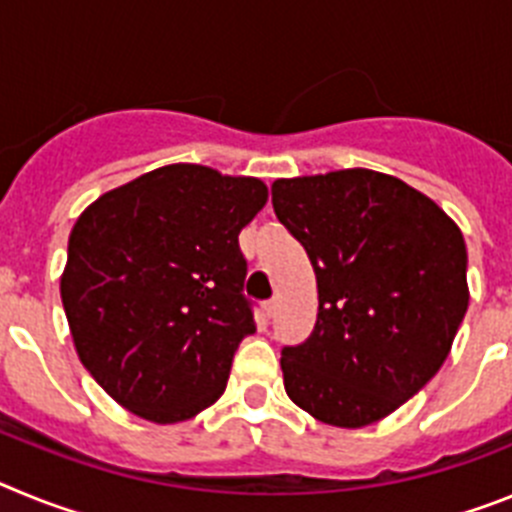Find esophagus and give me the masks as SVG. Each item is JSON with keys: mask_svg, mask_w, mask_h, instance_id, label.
Returning <instances> with one entry per match:
<instances>
[{"mask_svg": "<svg viewBox=\"0 0 512 512\" xmlns=\"http://www.w3.org/2000/svg\"><path fill=\"white\" fill-rule=\"evenodd\" d=\"M274 312H277V300H266L264 302V315H266V318H274Z\"/></svg>", "mask_w": 512, "mask_h": 512, "instance_id": "esophagus-1", "label": "esophagus"}]
</instances>
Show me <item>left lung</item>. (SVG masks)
Wrapping results in <instances>:
<instances>
[{"mask_svg": "<svg viewBox=\"0 0 512 512\" xmlns=\"http://www.w3.org/2000/svg\"><path fill=\"white\" fill-rule=\"evenodd\" d=\"M271 205L318 277L310 338L282 348L284 390L312 418L361 428L436 377L469 305L464 235L390 174L277 179Z\"/></svg>", "mask_w": 512, "mask_h": 512, "instance_id": "1", "label": "left lung"}]
</instances>
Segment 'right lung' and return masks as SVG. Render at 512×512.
I'll list each match as a JSON object with an SVG mask.
<instances>
[{
  "mask_svg": "<svg viewBox=\"0 0 512 512\" xmlns=\"http://www.w3.org/2000/svg\"><path fill=\"white\" fill-rule=\"evenodd\" d=\"M269 200L253 176L171 164L102 194L69 235L61 300L76 354L122 408L194 418L256 333L238 233Z\"/></svg>",
  "mask_w": 512,
  "mask_h": 512,
  "instance_id": "add662e5",
  "label": "right lung"
}]
</instances>
